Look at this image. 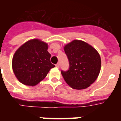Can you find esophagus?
Wrapping results in <instances>:
<instances>
[{"label": "esophagus", "instance_id": "1", "mask_svg": "<svg viewBox=\"0 0 121 121\" xmlns=\"http://www.w3.org/2000/svg\"><path fill=\"white\" fill-rule=\"evenodd\" d=\"M56 67H57V68H59V67H60V64H59V63H57V64H56Z\"/></svg>", "mask_w": 121, "mask_h": 121}]
</instances>
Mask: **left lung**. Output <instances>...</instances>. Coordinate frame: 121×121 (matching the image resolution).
Segmentation results:
<instances>
[{
    "mask_svg": "<svg viewBox=\"0 0 121 121\" xmlns=\"http://www.w3.org/2000/svg\"><path fill=\"white\" fill-rule=\"evenodd\" d=\"M70 67L61 71L64 80L72 88H88L98 78L100 71L99 54L92 46L85 42L74 40L64 47Z\"/></svg>",
    "mask_w": 121,
    "mask_h": 121,
    "instance_id": "1",
    "label": "left lung"
}]
</instances>
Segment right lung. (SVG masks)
Masks as SVG:
<instances>
[{
	"label": "right lung",
	"instance_id": "right-lung-1",
	"mask_svg": "<svg viewBox=\"0 0 121 121\" xmlns=\"http://www.w3.org/2000/svg\"><path fill=\"white\" fill-rule=\"evenodd\" d=\"M48 44L39 39H31L21 46L13 57V70L22 84L35 86L44 79L52 68Z\"/></svg>",
	"mask_w": 121,
	"mask_h": 121
}]
</instances>
